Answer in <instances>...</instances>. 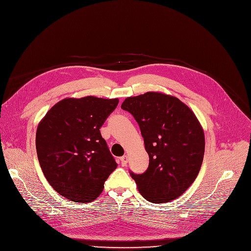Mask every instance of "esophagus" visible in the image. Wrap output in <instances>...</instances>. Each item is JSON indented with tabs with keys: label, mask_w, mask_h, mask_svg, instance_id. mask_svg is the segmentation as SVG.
<instances>
[{
	"label": "esophagus",
	"mask_w": 251,
	"mask_h": 251,
	"mask_svg": "<svg viewBox=\"0 0 251 251\" xmlns=\"http://www.w3.org/2000/svg\"><path fill=\"white\" fill-rule=\"evenodd\" d=\"M121 162L124 166H126L127 164V156L126 155H124L121 157Z\"/></svg>",
	"instance_id": "obj_1"
}]
</instances>
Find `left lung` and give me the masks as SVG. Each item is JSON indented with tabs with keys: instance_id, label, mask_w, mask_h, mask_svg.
<instances>
[{
	"instance_id": "obj_1",
	"label": "left lung",
	"mask_w": 251,
	"mask_h": 251,
	"mask_svg": "<svg viewBox=\"0 0 251 251\" xmlns=\"http://www.w3.org/2000/svg\"><path fill=\"white\" fill-rule=\"evenodd\" d=\"M122 109L137 122L149 165L142 174L129 171L138 191L151 203L181 196L195 181L205 152L203 128L179 99L147 92L126 98Z\"/></svg>"
}]
</instances>
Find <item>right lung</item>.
<instances>
[{
    "instance_id": "add662e5",
    "label": "right lung",
    "mask_w": 251,
    "mask_h": 251,
    "mask_svg": "<svg viewBox=\"0 0 251 251\" xmlns=\"http://www.w3.org/2000/svg\"><path fill=\"white\" fill-rule=\"evenodd\" d=\"M118 99H64L48 111L36 130V152L52 188L73 202H92L117 168L100 128Z\"/></svg>"
}]
</instances>
